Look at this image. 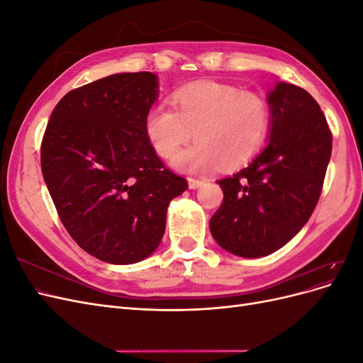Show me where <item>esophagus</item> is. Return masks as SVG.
Here are the masks:
<instances>
[{
	"label": "esophagus",
	"mask_w": 363,
	"mask_h": 363,
	"mask_svg": "<svg viewBox=\"0 0 363 363\" xmlns=\"http://www.w3.org/2000/svg\"><path fill=\"white\" fill-rule=\"evenodd\" d=\"M188 183H189V189H199L200 186H203V180L200 179H194V177H189L188 179Z\"/></svg>",
	"instance_id": "34e87169"
}]
</instances>
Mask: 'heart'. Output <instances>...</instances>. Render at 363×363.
<instances>
[{
    "mask_svg": "<svg viewBox=\"0 0 363 363\" xmlns=\"http://www.w3.org/2000/svg\"><path fill=\"white\" fill-rule=\"evenodd\" d=\"M172 106L159 103L145 118V135L163 159L172 157L192 138L194 145L174 157V167L207 172L223 164L233 169L255 157L271 125L265 98L233 84L199 82L172 95Z\"/></svg>",
    "mask_w": 363,
    "mask_h": 363,
    "instance_id": "b5f03b06",
    "label": "heart"
}]
</instances>
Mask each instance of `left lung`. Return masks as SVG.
<instances>
[{"mask_svg": "<svg viewBox=\"0 0 363 363\" xmlns=\"http://www.w3.org/2000/svg\"><path fill=\"white\" fill-rule=\"evenodd\" d=\"M271 135L247 168L218 180L223 204L211 232L225 251L263 257L277 251L309 221L332 156V131L315 98L277 83L268 94Z\"/></svg>", "mask_w": 363, "mask_h": 363, "instance_id": "obj_1", "label": "left lung"}]
</instances>
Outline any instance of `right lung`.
<instances>
[{"label":"right lung","instance_id":"add662e5","mask_svg":"<svg viewBox=\"0 0 363 363\" xmlns=\"http://www.w3.org/2000/svg\"><path fill=\"white\" fill-rule=\"evenodd\" d=\"M157 92V77L145 71L77 87L54 107L42 138L43 180L62 224L86 252L115 265L159 247L169 201L188 189L145 135Z\"/></svg>","mask_w":363,"mask_h":363}]
</instances>
